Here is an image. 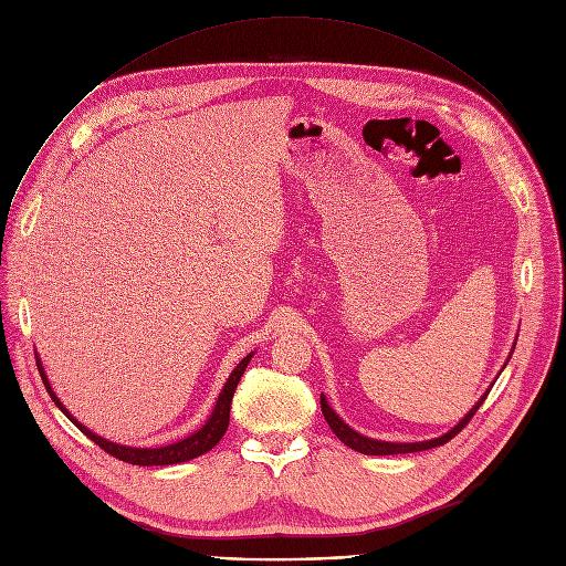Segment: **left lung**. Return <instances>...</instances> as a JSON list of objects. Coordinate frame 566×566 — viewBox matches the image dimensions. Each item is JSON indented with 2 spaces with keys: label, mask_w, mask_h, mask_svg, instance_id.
Wrapping results in <instances>:
<instances>
[{
  "label": "left lung",
  "mask_w": 566,
  "mask_h": 566,
  "mask_svg": "<svg viewBox=\"0 0 566 566\" xmlns=\"http://www.w3.org/2000/svg\"><path fill=\"white\" fill-rule=\"evenodd\" d=\"M488 399V395L478 401L471 410H469V415H464V419L453 428V430H449L447 434H442V438H438V440H428V442H412V444H395V442H378V440H369V438H365V434H360V432H356L354 428H349L346 426L333 410H331V406H328V401H326V397L322 395V412H324V419L328 421V426H331V430L337 434L339 438V442H344L346 447L349 449H354V451H358V453H365V455H397V453H417V451H426V449H432V447H442V444H447L449 440H453L455 434L471 421V417L478 412V408L483 406V401Z\"/></svg>",
  "instance_id": "obj_1"
}]
</instances>
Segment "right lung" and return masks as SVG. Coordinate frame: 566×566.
<instances>
[{
  "instance_id": "add662e5",
  "label": "right lung",
  "mask_w": 566,
  "mask_h": 566,
  "mask_svg": "<svg viewBox=\"0 0 566 566\" xmlns=\"http://www.w3.org/2000/svg\"><path fill=\"white\" fill-rule=\"evenodd\" d=\"M251 356H253V354H249L247 358H242V363H240V365L233 369V374L229 376V380H227V385H224V389H222V395H220V399H217V406H214L210 419L206 421V426L199 428L197 432H192L190 438H186V440H181V442H177V444L160 447V449L122 447V444L108 442V440L99 438V434L91 432L83 423H78V421L63 408V403L56 399V395L52 392L50 380H48L45 371H42V365H40L38 358H35V365H38V371H40V376H42V382H45L48 392H50V397L54 399V403L65 412V417H67L81 432L88 434V438H91L99 449H104V451L111 453L113 458H117V460H122V462H128V464L163 467V464H177V462H186V460L199 458L201 453L210 451L217 442H220V440L224 438V432H227V428H229V415H231V401H233V395H235V387H238V382H240V378H242V374H244V369H247Z\"/></svg>"
}]
</instances>
